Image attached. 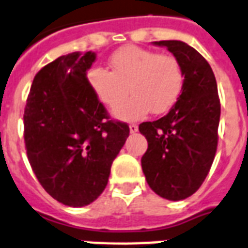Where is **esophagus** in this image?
Here are the masks:
<instances>
[{"instance_id":"obj_1","label":"esophagus","mask_w":248,"mask_h":248,"mask_svg":"<svg viewBox=\"0 0 248 248\" xmlns=\"http://www.w3.org/2000/svg\"><path fill=\"white\" fill-rule=\"evenodd\" d=\"M129 131H131V133H135V132L139 131V125L133 123V124H131V125H129Z\"/></svg>"}]
</instances>
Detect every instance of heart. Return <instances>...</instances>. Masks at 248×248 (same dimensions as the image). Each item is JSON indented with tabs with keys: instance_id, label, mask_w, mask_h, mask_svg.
Instances as JSON below:
<instances>
[{
	"instance_id": "1",
	"label": "heart",
	"mask_w": 248,
	"mask_h": 248,
	"mask_svg": "<svg viewBox=\"0 0 248 248\" xmlns=\"http://www.w3.org/2000/svg\"><path fill=\"white\" fill-rule=\"evenodd\" d=\"M112 72L103 66L89 70L87 79L100 102L115 107V116L123 120H139L149 111L167 112L176 103L184 83L180 61L172 55L140 46H124L111 57Z\"/></svg>"
}]
</instances>
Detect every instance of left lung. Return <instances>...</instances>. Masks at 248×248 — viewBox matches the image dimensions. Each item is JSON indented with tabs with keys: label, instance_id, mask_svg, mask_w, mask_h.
Returning a JSON list of instances; mask_svg holds the SVG:
<instances>
[{
	"label": "left lung",
	"instance_id": "8db88e82",
	"mask_svg": "<svg viewBox=\"0 0 248 248\" xmlns=\"http://www.w3.org/2000/svg\"><path fill=\"white\" fill-rule=\"evenodd\" d=\"M155 44L166 46L180 61L184 83L167 115L139 125L148 140L141 166L154 192L178 202L202 187L212 167L218 144L221 103L213 70L195 48L179 40Z\"/></svg>",
	"mask_w": 248,
	"mask_h": 248
}]
</instances>
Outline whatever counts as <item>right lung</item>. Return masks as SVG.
Wrapping results in <instances>:
<instances>
[{
	"mask_svg": "<svg viewBox=\"0 0 248 248\" xmlns=\"http://www.w3.org/2000/svg\"><path fill=\"white\" fill-rule=\"evenodd\" d=\"M94 60V52H73L40 69L23 115L33 174L46 192L68 206L89 205L99 197L129 136V125L111 119L91 89L87 70Z\"/></svg>",
	"mask_w": 248,
	"mask_h": 248,
	"instance_id": "1",
	"label": "right lung"
}]
</instances>
